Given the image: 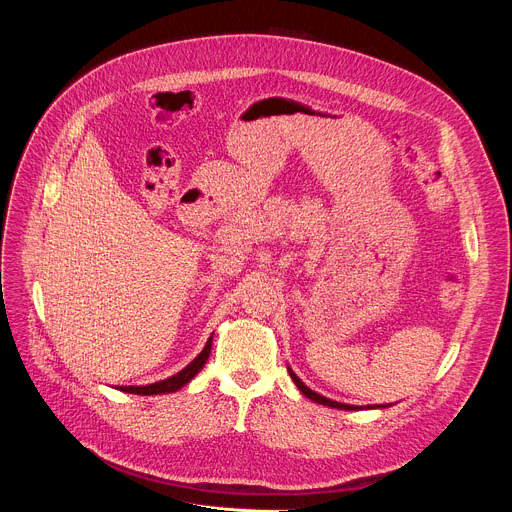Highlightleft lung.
<instances>
[{
	"label": "left lung",
	"instance_id": "obj_1",
	"mask_svg": "<svg viewBox=\"0 0 512 512\" xmlns=\"http://www.w3.org/2000/svg\"><path fill=\"white\" fill-rule=\"evenodd\" d=\"M289 371V377H291V381L296 383V387L308 397V399H312V401H316V403H320V405H328V407H334V409H346V411H356V409H360L358 405H346V403H338V401H332V399H326V397H322V395H318L316 391H312L310 387H306L304 383H302V379H298V375L291 371V369H287ZM379 407V405H377ZM381 407H387V405H381Z\"/></svg>",
	"mask_w": 512,
	"mask_h": 512
}]
</instances>
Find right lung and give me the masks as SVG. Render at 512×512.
Listing matches in <instances>:
<instances>
[{
    "mask_svg": "<svg viewBox=\"0 0 512 512\" xmlns=\"http://www.w3.org/2000/svg\"><path fill=\"white\" fill-rule=\"evenodd\" d=\"M210 346H212V336L206 340V346H204L202 352L188 364V367H184L180 373H176L174 377H170V379H166V381H158V383L145 385V387H117V389H121L123 393H133V395H162V393H174V391L182 389L186 383H190V381L200 373V369L204 367L208 356H210Z\"/></svg>",
    "mask_w": 512,
    "mask_h": 512,
    "instance_id": "right-lung-1",
    "label": "right lung"
}]
</instances>
